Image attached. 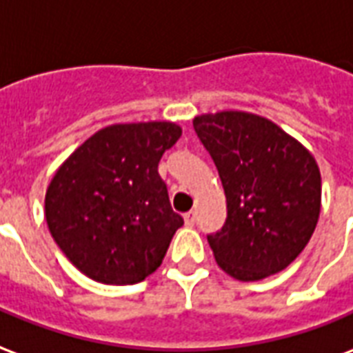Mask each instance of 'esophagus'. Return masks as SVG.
<instances>
[{
  "label": "esophagus",
  "mask_w": 353,
  "mask_h": 353,
  "mask_svg": "<svg viewBox=\"0 0 353 353\" xmlns=\"http://www.w3.org/2000/svg\"><path fill=\"white\" fill-rule=\"evenodd\" d=\"M183 219L187 226H192V224L196 223V213H194V211H189V213H185Z\"/></svg>",
  "instance_id": "1"
}]
</instances>
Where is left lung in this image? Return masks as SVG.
<instances>
[{"mask_svg":"<svg viewBox=\"0 0 353 353\" xmlns=\"http://www.w3.org/2000/svg\"><path fill=\"white\" fill-rule=\"evenodd\" d=\"M192 125L226 194V223L208 236L216 263L243 283L286 270L320 216L322 177L314 157L256 114H203Z\"/></svg>","mask_w":353,"mask_h":353,"instance_id":"left-lung-1","label":"left lung"}]
</instances>
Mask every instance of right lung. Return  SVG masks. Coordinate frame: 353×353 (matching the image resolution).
Segmentation results:
<instances>
[{"label": "right lung", "instance_id": "1", "mask_svg": "<svg viewBox=\"0 0 353 353\" xmlns=\"http://www.w3.org/2000/svg\"><path fill=\"white\" fill-rule=\"evenodd\" d=\"M181 137L170 121L104 127L52 177L44 216L72 265L103 284H137L163 263L183 219L159 161Z\"/></svg>", "mask_w": 353, "mask_h": 353}]
</instances>
